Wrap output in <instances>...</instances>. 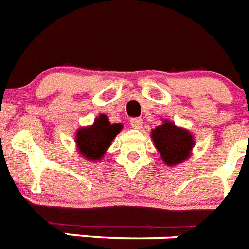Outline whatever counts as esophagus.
<instances>
[{"label": "esophagus", "instance_id": "esophagus-1", "mask_svg": "<svg viewBox=\"0 0 249 249\" xmlns=\"http://www.w3.org/2000/svg\"><path fill=\"white\" fill-rule=\"evenodd\" d=\"M142 125H143V120L140 119V117H133L130 119V126L134 129H141Z\"/></svg>", "mask_w": 249, "mask_h": 249}]
</instances>
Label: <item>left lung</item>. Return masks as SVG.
<instances>
[{"mask_svg":"<svg viewBox=\"0 0 249 249\" xmlns=\"http://www.w3.org/2000/svg\"><path fill=\"white\" fill-rule=\"evenodd\" d=\"M155 147L162 155V159L168 166H175L184 162L191 154L193 147V137L188 130L175 126L170 121L151 132Z\"/></svg>","mask_w":249,"mask_h":249,"instance_id":"left-lung-1","label":"left lung"}]
</instances>
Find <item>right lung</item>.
Segmentation results:
<instances>
[{"label":"right lung","instance_id":"obj_1","mask_svg":"<svg viewBox=\"0 0 249 249\" xmlns=\"http://www.w3.org/2000/svg\"><path fill=\"white\" fill-rule=\"evenodd\" d=\"M121 128V124H111L106 115H100L94 125L81 128L77 133L75 140L79 153L89 160H99Z\"/></svg>","mask_w":249,"mask_h":249}]
</instances>
